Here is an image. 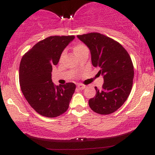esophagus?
Listing matches in <instances>:
<instances>
[{
  "instance_id": "34e87169",
  "label": "esophagus",
  "mask_w": 155,
  "mask_h": 155,
  "mask_svg": "<svg viewBox=\"0 0 155 155\" xmlns=\"http://www.w3.org/2000/svg\"><path fill=\"white\" fill-rule=\"evenodd\" d=\"M77 87L79 88V90H84V89L85 88V85L81 84H79L77 85Z\"/></svg>"
}]
</instances>
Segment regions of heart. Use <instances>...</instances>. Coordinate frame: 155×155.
Listing matches in <instances>:
<instances>
[{
	"mask_svg": "<svg viewBox=\"0 0 155 155\" xmlns=\"http://www.w3.org/2000/svg\"><path fill=\"white\" fill-rule=\"evenodd\" d=\"M86 48L87 47L84 45H83V44H77V45H76L74 47V52L77 54L78 53H79L80 51H82L83 49H86Z\"/></svg>",
	"mask_w": 155,
	"mask_h": 155,
	"instance_id": "b5f03b06",
	"label": "heart"
}]
</instances>
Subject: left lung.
<instances>
[{
    "instance_id": "1",
    "label": "left lung",
    "mask_w": 155,
    "mask_h": 155,
    "mask_svg": "<svg viewBox=\"0 0 155 155\" xmlns=\"http://www.w3.org/2000/svg\"><path fill=\"white\" fill-rule=\"evenodd\" d=\"M86 44L91 54L92 65L100 68L104 77L102 90L95 87V97L89 106L100 114H110L120 108L131 92L134 77L130 57L120 43L98 33L77 35Z\"/></svg>"
}]
</instances>
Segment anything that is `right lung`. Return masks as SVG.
I'll list each match as a JSON object with an SVG mask.
<instances>
[{
	"label": "right lung",
	"instance_id": "obj_1",
	"mask_svg": "<svg viewBox=\"0 0 155 155\" xmlns=\"http://www.w3.org/2000/svg\"><path fill=\"white\" fill-rule=\"evenodd\" d=\"M74 38V35L48 37L35 44L21 60V90L28 104L42 116L58 117L68 108L75 84L55 86L51 80V71L65 48Z\"/></svg>",
	"mask_w": 155,
	"mask_h": 155
}]
</instances>
